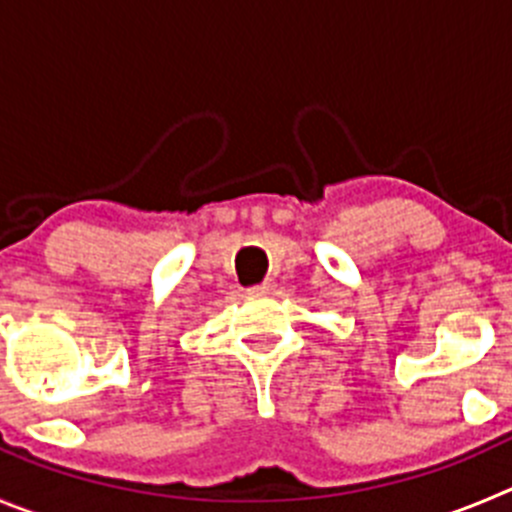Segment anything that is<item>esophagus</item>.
<instances>
[{
	"label": "esophagus",
	"instance_id": "obj_1",
	"mask_svg": "<svg viewBox=\"0 0 512 512\" xmlns=\"http://www.w3.org/2000/svg\"><path fill=\"white\" fill-rule=\"evenodd\" d=\"M272 288H275V283H272V280H265V283H260V285H252L250 293L252 295H267Z\"/></svg>",
	"mask_w": 512,
	"mask_h": 512
}]
</instances>
